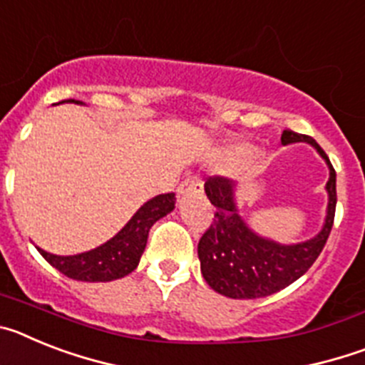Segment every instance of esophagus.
Listing matches in <instances>:
<instances>
[{
    "label": "esophagus",
    "instance_id": "1",
    "mask_svg": "<svg viewBox=\"0 0 365 365\" xmlns=\"http://www.w3.org/2000/svg\"><path fill=\"white\" fill-rule=\"evenodd\" d=\"M190 192H202V180L199 179V177H188V179L182 180L179 185V188H177V193H179V195H185V193Z\"/></svg>",
    "mask_w": 365,
    "mask_h": 365
}]
</instances>
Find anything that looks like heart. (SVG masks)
<instances>
[{
    "label": "heart",
    "instance_id": "heart-1",
    "mask_svg": "<svg viewBox=\"0 0 365 365\" xmlns=\"http://www.w3.org/2000/svg\"><path fill=\"white\" fill-rule=\"evenodd\" d=\"M230 151H232V153L241 155V153H245V148H241V146H234V148H230Z\"/></svg>",
    "mask_w": 365,
    "mask_h": 365
}]
</instances>
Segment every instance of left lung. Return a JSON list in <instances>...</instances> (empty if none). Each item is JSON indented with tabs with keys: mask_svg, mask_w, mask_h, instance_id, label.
Listing matches in <instances>:
<instances>
[{
	"mask_svg": "<svg viewBox=\"0 0 365 365\" xmlns=\"http://www.w3.org/2000/svg\"><path fill=\"white\" fill-rule=\"evenodd\" d=\"M307 143L329 166L327 215L322 230L303 243L282 245L256 234L235 206V185L225 177H210L205 182L206 197L215 206L214 222L197 245L201 272L215 292L234 299L265 298L282 291L307 272L324 250L336 210V172L333 164L307 135L285 130L282 144Z\"/></svg>",
	"mask_w": 365,
	"mask_h": 365,
	"instance_id": "obj_1",
	"label": "left lung"
}]
</instances>
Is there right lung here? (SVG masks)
Wrapping results in <instances>:
<instances>
[{"mask_svg": "<svg viewBox=\"0 0 365 365\" xmlns=\"http://www.w3.org/2000/svg\"><path fill=\"white\" fill-rule=\"evenodd\" d=\"M74 104H83V102L76 100ZM173 208H175V193H160L144 202L115 237L89 252L76 254V256H56L45 252L40 247L36 248L54 269L66 274L67 278L78 282H113L124 278L137 269L146 248L150 228Z\"/></svg>", "mask_w": 365, "mask_h": 365, "instance_id": "1", "label": "right lung"}]
</instances>
